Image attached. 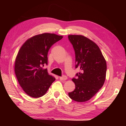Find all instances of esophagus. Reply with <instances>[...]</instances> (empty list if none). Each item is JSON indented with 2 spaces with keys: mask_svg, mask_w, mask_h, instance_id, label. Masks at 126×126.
<instances>
[{
  "mask_svg": "<svg viewBox=\"0 0 126 126\" xmlns=\"http://www.w3.org/2000/svg\"><path fill=\"white\" fill-rule=\"evenodd\" d=\"M59 78H60V80H61V81H64V80L67 79L68 77H66V76H61V77H59Z\"/></svg>",
  "mask_w": 126,
  "mask_h": 126,
  "instance_id": "esophagus-1",
  "label": "esophagus"
}]
</instances>
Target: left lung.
Here are the masks:
<instances>
[{
  "mask_svg": "<svg viewBox=\"0 0 126 126\" xmlns=\"http://www.w3.org/2000/svg\"><path fill=\"white\" fill-rule=\"evenodd\" d=\"M69 40L75 52V68L81 71L72 81L75 84L70 98L79 102L89 100L102 87L106 77L107 63L100 48L95 42L82 35L71 34Z\"/></svg>",
  "mask_w": 126,
  "mask_h": 126,
  "instance_id": "obj_1",
  "label": "left lung"
}]
</instances>
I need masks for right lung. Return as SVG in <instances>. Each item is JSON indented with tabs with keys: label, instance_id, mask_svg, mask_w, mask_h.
I'll list each match as a JSON object with an SVG mask.
<instances>
[{
	"label": "right lung",
	"instance_id": "add662e5",
	"mask_svg": "<svg viewBox=\"0 0 126 126\" xmlns=\"http://www.w3.org/2000/svg\"><path fill=\"white\" fill-rule=\"evenodd\" d=\"M62 38L55 33L37 34L26 40L19 50L15 60V74L24 92L30 97H42L55 81L47 69L43 67L47 64L50 48Z\"/></svg>",
	"mask_w": 126,
	"mask_h": 126
}]
</instances>
